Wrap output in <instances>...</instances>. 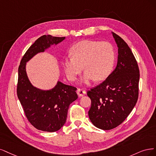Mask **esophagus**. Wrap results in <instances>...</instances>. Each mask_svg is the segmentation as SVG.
Segmentation results:
<instances>
[{"instance_id": "34e87169", "label": "esophagus", "mask_w": 156, "mask_h": 156, "mask_svg": "<svg viewBox=\"0 0 156 156\" xmlns=\"http://www.w3.org/2000/svg\"><path fill=\"white\" fill-rule=\"evenodd\" d=\"M76 92L80 97H82L85 93H86V91L84 90L83 89H78Z\"/></svg>"}]
</instances>
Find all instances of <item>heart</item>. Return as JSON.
<instances>
[{
    "mask_svg": "<svg viewBox=\"0 0 156 156\" xmlns=\"http://www.w3.org/2000/svg\"><path fill=\"white\" fill-rule=\"evenodd\" d=\"M71 57L65 58L62 65L65 74L71 81H74L83 69V80L89 83L95 79L100 81L111 73L115 53L112 45L106 41L84 40L78 42L70 50Z\"/></svg>",
    "mask_w": 156,
    "mask_h": 156,
    "instance_id": "b5f03b06",
    "label": "heart"
}]
</instances>
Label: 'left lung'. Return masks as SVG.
Masks as SVG:
<instances>
[{
	"instance_id": "obj_1",
	"label": "left lung",
	"mask_w": 156,
	"mask_h": 156,
	"mask_svg": "<svg viewBox=\"0 0 156 156\" xmlns=\"http://www.w3.org/2000/svg\"><path fill=\"white\" fill-rule=\"evenodd\" d=\"M112 34L119 48L117 67L103 82L87 93L91 100L89 117L94 126L104 130L113 129L124 122L139 96L140 74L136 59L128 44Z\"/></svg>"
}]
</instances>
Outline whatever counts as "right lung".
<instances>
[{
    "label": "right lung",
    "instance_id": "add662e5",
    "mask_svg": "<svg viewBox=\"0 0 156 156\" xmlns=\"http://www.w3.org/2000/svg\"><path fill=\"white\" fill-rule=\"evenodd\" d=\"M65 38L51 35L40 37L27 50L19 66L18 98L30 123L43 132H56L65 124L70 104L78 98L77 89L61 82L48 91L37 89L28 78L26 63L36 54L44 52L51 44H57Z\"/></svg>",
    "mask_w": 156,
    "mask_h": 156
}]
</instances>
